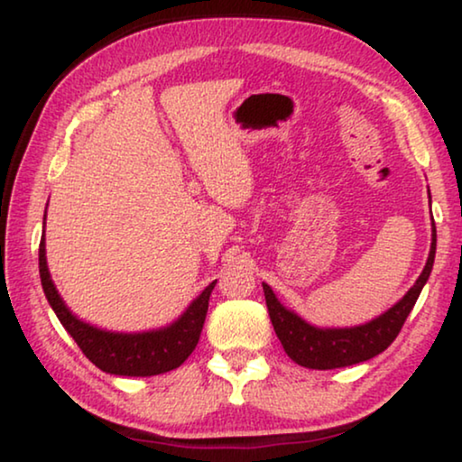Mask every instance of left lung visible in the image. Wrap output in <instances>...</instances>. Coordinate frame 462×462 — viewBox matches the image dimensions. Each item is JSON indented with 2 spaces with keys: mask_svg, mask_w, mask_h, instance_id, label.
I'll list each match as a JSON object with an SVG mask.
<instances>
[{
  "mask_svg": "<svg viewBox=\"0 0 462 462\" xmlns=\"http://www.w3.org/2000/svg\"><path fill=\"white\" fill-rule=\"evenodd\" d=\"M435 259V224H433V238L431 251H429L427 263L423 274L414 282V287L408 291L400 303H395L392 310L376 318V320L362 324L354 328H316L303 322L301 318L295 316L293 311L282 308L276 295L272 293L268 284H263L265 305L274 327L278 339H281L284 352L299 366L316 368V370H330L352 366V364L366 362L374 356L392 346L395 337L404 327L408 314L417 303V299L423 291L429 274H431Z\"/></svg>",
  "mask_w": 462,
  "mask_h": 462,
  "instance_id": "left-lung-1",
  "label": "left lung"
}]
</instances>
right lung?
<instances>
[{"label":"right lung","mask_w":462,"mask_h":462,"mask_svg":"<svg viewBox=\"0 0 462 462\" xmlns=\"http://www.w3.org/2000/svg\"><path fill=\"white\" fill-rule=\"evenodd\" d=\"M39 276H42L43 293L51 310L56 311L58 320L69 330L86 358L104 373L123 376L163 374L184 364L200 339V330H203L207 310H209V295L216 287V282H211L171 327L152 330V333L119 335L83 324L67 310L50 278L43 238L39 243Z\"/></svg>","instance_id":"add662e5"}]
</instances>
